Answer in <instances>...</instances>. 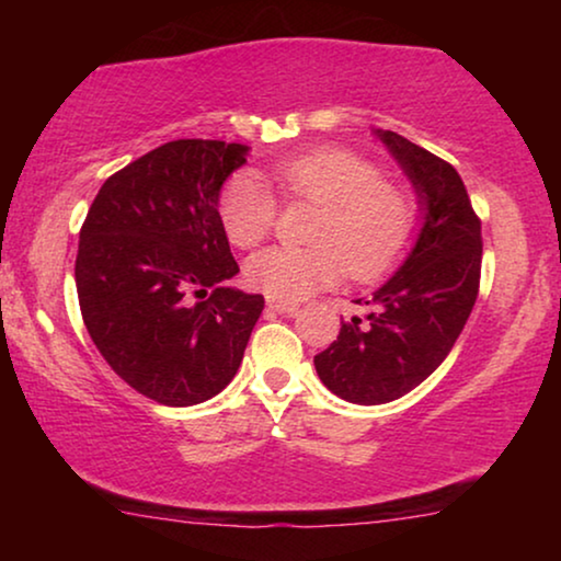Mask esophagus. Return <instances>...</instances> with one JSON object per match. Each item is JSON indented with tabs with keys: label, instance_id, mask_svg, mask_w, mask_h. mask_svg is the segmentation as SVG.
<instances>
[{
	"label": "esophagus",
	"instance_id": "esophagus-1",
	"mask_svg": "<svg viewBox=\"0 0 561 561\" xmlns=\"http://www.w3.org/2000/svg\"><path fill=\"white\" fill-rule=\"evenodd\" d=\"M267 309L278 313H296L298 304L296 301H283V298H267Z\"/></svg>",
	"mask_w": 561,
	"mask_h": 561
}]
</instances>
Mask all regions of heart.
Returning <instances> with one entry per match:
<instances>
[{"label": "heart", "mask_w": 561, "mask_h": 561, "mask_svg": "<svg viewBox=\"0 0 561 561\" xmlns=\"http://www.w3.org/2000/svg\"><path fill=\"white\" fill-rule=\"evenodd\" d=\"M271 173L288 202L319 206L311 248H271L248 263L250 286L271 298H304L350 273L359 283L388 275L419 234V204L386 171L344 148H313L275 160ZM278 196L252 171L229 175L219 219L229 242L252 250L278 221Z\"/></svg>", "instance_id": "1"}]
</instances>
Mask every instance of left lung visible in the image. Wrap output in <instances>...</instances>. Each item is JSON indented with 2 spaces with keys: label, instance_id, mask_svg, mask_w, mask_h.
Masks as SVG:
<instances>
[{
  "label": "left lung",
  "instance_id": "8db88e82",
  "mask_svg": "<svg viewBox=\"0 0 561 561\" xmlns=\"http://www.w3.org/2000/svg\"><path fill=\"white\" fill-rule=\"evenodd\" d=\"M409 173L426 221L409 260L373 298L367 317L342 321L313 357L324 386L350 403L378 405L421 386L455 347L480 290V217L455 165L398 133H378Z\"/></svg>",
  "mask_w": 561,
  "mask_h": 561
}]
</instances>
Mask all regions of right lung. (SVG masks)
<instances>
[{
  "mask_svg": "<svg viewBox=\"0 0 561 561\" xmlns=\"http://www.w3.org/2000/svg\"><path fill=\"white\" fill-rule=\"evenodd\" d=\"M248 148L173 140L112 173L81 225L76 290L106 365L150 401L194 405L229 386L260 294L240 273L219 219V188Z\"/></svg>",
  "mask_w": 561,
  "mask_h": 561,
  "instance_id": "add662e5",
  "label": "right lung"
}]
</instances>
